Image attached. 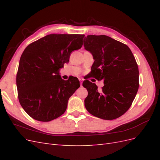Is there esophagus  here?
<instances>
[{
	"instance_id": "34e87169",
	"label": "esophagus",
	"mask_w": 160,
	"mask_h": 160,
	"mask_svg": "<svg viewBox=\"0 0 160 160\" xmlns=\"http://www.w3.org/2000/svg\"><path fill=\"white\" fill-rule=\"evenodd\" d=\"M79 81H80V85H81V87H82V81H81V79H79Z\"/></svg>"
}]
</instances>
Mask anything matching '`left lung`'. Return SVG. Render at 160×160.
<instances>
[{
	"label": "left lung",
	"mask_w": 160,
	"mask_h": 160,
	"mask_svg": "<svg viewBox=\"0 0 160 160\" xmlns=\"http://www.w3.org/2000/svg\"><path fill=\"white\" fill-rule=\"evenodd\" d=\"M85 49L95 60L91 77L103 80L100 91L88 80L83 86L88 91L85 107L95 117L106 120L119 118L129 109L139 88V69L129 48L106 35L84 38Z\"/></svg>",
	"instance_id": "1"
}]
</instances>
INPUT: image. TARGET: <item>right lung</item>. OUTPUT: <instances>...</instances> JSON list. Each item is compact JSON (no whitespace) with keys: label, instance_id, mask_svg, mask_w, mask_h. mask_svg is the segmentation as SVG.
<instances>
[{"label":"right lung","instance_id":"right-lung-1","mask_svg":"<svg viewBox=\"0 0 160 160\" xmlns=\"http://www.w3.org/2000/svg\"><path fill=\"white\" fill-rule=\"evenodd\" d=\"M84 35L51 34L28 45L19 61V102L34 119L50 122L63 114L70 97L80 87L75 77L62 79L60 69L71 53L81 49Z\"/></svg>","mask_w":160,"mask_h":160}]
</instances>
